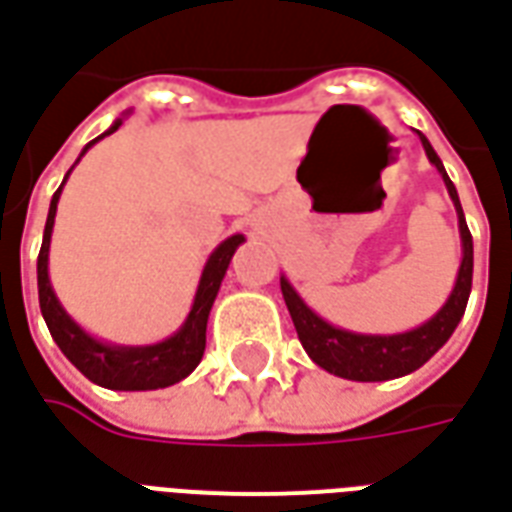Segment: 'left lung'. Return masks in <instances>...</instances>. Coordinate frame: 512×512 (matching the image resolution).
<instances>
[{"label":"left lung","instance_id":"left-lung-1","mask_svg":"<svg viewBox=\"0 0 512 512\" xmlns=\"http://www.w3.org/2000/svg\"><path fill=\"white\" fill-rule=\"evenodd\" d=\"M417 136L422 147H425L428 161L439 169L441 180H444V186L450 191L455 213H458V233H461L458 277H455V285H452L447 301L425 323H419V326L408 329V332L365 334L334 326L326 318H321L307 301L301 299L299 290L290 285V279L282 274L279 285H282V296H285V304H288L293 326L299 332L301 345H304V351H307L312 362L323 367L326 373H332V376L348 378V381H389V378L408 376V373H414V370L425 365L430 356L450 340L455 326L461 323L463 310H466V301H469V293H472L474 268L472 233L466 227V216H463L458 191L452 186L441 158L436 156L428 136L419 134V131Z\"/></svg>","mask_w":512,"mask_h":512}]
</instances>
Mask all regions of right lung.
Returning <instances> with one entry per match:
<instances>
[{"label":"right lung","instance_id":"obj_1","mask_svg":"<svg viewBox=\"0 0 512 512\" xmlns=\"http://www.w3.org/2000/svg\"><path fill=\"white\" fill-rule=\"evenodd\" d=\"M123 117H117L112 126L106 128L104 134L95 136L93 142H87L84 150L76 158V164L82 161V156L90 147L104 139V136L115 134L117 128L123 126ZM73 164V167H76ZM68 169V175L73 172ZM65 175V180H68ZM62 180V186H65ZM62 186L54 191L49 205V216H46V230H43V246L38 255V296H40V312L43 321L49 326L54 343L60 345V351L71 359L73 367H79L84 376L90 378L93 384L106 386V389H117V392H150V389H164L183 381L186 376L194 373V367L200 365L202 354H205V329H208V315L222 279L230 268L235 249L244 244L246 238L241 233L224 238L222 244L213 249L205 266H202L200 282H197V293L191 301V310L186 315V321L180 323L178 332H172L167 340H158L150 345H120L101 340L84 329L82 323L73 321L68 310L62 307V301L54 293L49 277V249H51V233H54V216H57V202H60Z\"/></svg>","mask_w":512,"mask_h":512}]
</instances>
